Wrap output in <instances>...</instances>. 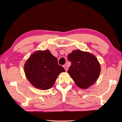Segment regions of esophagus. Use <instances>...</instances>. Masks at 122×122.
Here are the masks:
<instances>
[{
    "instance_id": "esophagus-1",
    "label": "esophagus",
    "mask_w": 122,
    "mask_h": 122,
    "mask_svg": "<svg viewBox=\"0 0 122 122\" xmlns=\"http://www.w3.org/2000/svg\"><path fill=\"white\" fill-rule=\"evenodd\" d=\"M63 67H64V69H65V71H66V72H67V70H68V67H67V66H66V65H64V66H63Z\"/></svg>"
}]
</instances>
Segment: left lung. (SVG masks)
<instances>
[{"mask_svg": "<svg viewBox=\"0 0 122 122\" xmlns=\"http://www.w3.org/2000/svg\"><path fill=\"white\" fill-rule=\"evenodd\" d=\"M71 62L67 72L81 89H87L93 84L98 79L101 68L95 56L88 52L80 50L73 51L68 55Z\"/></svg>", "mask_w": 122, "mask_h": 122, "instance_id": "left-lung-1", "label": "left lung"}]
</instances>
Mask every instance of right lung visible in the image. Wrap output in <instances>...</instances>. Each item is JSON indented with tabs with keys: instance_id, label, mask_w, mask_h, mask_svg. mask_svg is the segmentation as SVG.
Returning <instances> with one entry per match:
<instances>
[{
	"instance_id": "right-lung-1",
	"label": "right lung",
	"mask_w": 122,
	"mask_h": 122,
	"mask_svg": "<svg viewBox=\"0 0 122 122\" xmlns=\"http://www.w3.org/2000/svg\"><path fill=\"white\" fill-rule=\"evenodd\" d=\"M63 66L50 51H36L29 57L24 65V72L29 81L34 87L48 90L53 86L59 73L65 72Z\"/></svg>"
}]
</instances>
